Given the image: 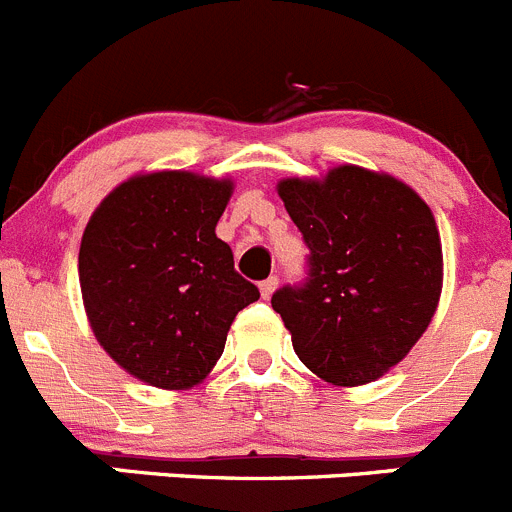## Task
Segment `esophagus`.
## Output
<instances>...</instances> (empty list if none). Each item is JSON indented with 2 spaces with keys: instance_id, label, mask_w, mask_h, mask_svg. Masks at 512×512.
I'll use <instances>...</instances> for the list:
<instances>
[{
  "instance_id": "esophagus-1",
  "label": "esophagus",
  "mask_w": 512,
  "mask_h": 512,
  "mask_svg": "<svg viewBox=\"0 0 512 512\" xmlns=\"http://www.w3.org/2000/svg\"><path fill=\"white\" fill-rule=\"evenodd\" d=\"M276 284H279V279H276V276H269V279H264V281H261V284H259V289H261V297H264V299H269L271 294H274Z\"/></svg>"
}]
</instances>
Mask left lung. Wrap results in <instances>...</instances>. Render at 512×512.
<instances>
[{
    "mask_svg": "<svg viewBox=\"0 0 512 512\" xmlns=\"http://www.w3.org/2000/svg\"><path fill=\"white\" fill-rule=\"evenodd\" d=\"M309 246L302 287L271 297L294 353L332 386L378 381L429 327L442 297L437 220L406 182L340 164L276 185Z\"/></svg>",
    "mask_w": 512,
    "mask_h": 512,
    "instance_id": "8db88e82",
    "label": "left lung"
}]
</instances>
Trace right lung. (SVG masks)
<instances>
[{
	"mask_svg": "<svg viewBox=\"0 0 512 512\" xmlns=\"http://www.w3.org/2000/svg\"><path fill=\"white\" fill-rule=\"evenodd\" d=\"M231 195L228 177L144 172L116 185L83 231L78 281L93 335L147 386L205 381L236 314L259 299L215 236Z\"/></svg>",
	"mask_w": 512,
	"mask_h": 512,
	"instance_id": "right-lung-1",
	"label": "right lung"
}]
</instances>
